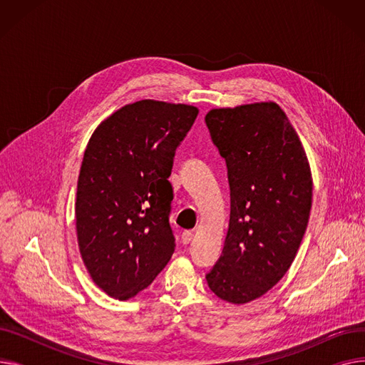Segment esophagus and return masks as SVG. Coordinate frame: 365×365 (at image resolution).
I'll return each instance as SVG.
<instances>
[{
    "label": "esophagus",
    "instance_id": "1",
    "mask_svg": "<svg viewBox=\"0 0 365 365\" xmlns=\"http://www.w3.org/2000/svg\"><path fill=\"white\" fill-rule=\"evenodd\" d=\"M182 242L183 244H189L190 241H192V238H194V234L190 232V231H185V232H182Z\"/></svg>",
    "mask_w": 365,
    "mask_h": 365
}]
</instances>
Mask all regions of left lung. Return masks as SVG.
I'll return each mask as SVG.
<instances>
[{
    "label": "left lung",
    "instance_id": "left-lung-1",
    "mask_svg": "<svg viewBox=\"0 0 365 365\" xmlns=\"http://www.w3.org/2000/svg\"><path fill=\"white\" fill-rule=\"evenodd\" d=\"M205 124L226 161L231 217L210 290L242 304L292 266L308 226L312 176L296 130L275 102L212 109Z\"/></svg>",
    "mask_w": 365,
    "mask_h": 365
}]
</instances>
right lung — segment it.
<instances>
[{
    "mask_svg": "<svg viewBox=\"0 0 365 365\" xmlns=\"http://www.w3.org/2000/svg\"><path fill=\"white\" fill-rule=\"evenodd\" d=\"M197 115L195 106L146 99L91 134L76 186V237L91 279L110 297L145 290L175 253L168 178Z\"/></svg>",
    "mask_w": 365,
    "mask_h": 365,
    "instance_id": "1",
    "label": "right lung"
}]
</instances>
